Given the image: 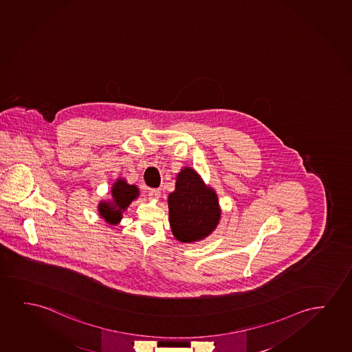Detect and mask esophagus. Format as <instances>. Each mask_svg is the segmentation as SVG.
<instances>
[{
	"mask_svg": "<svg viewBox=\"0 0 352 352\" xmlns=\"http://www.w3.org/2000/svg\"><path fill=\"white\" fill-rule=\"evenodd\" d=\"M160 196H161L160 190H157V188H150L149 197L151 198V199H159Z\"/></svg>",
	"mask_w": 352,
	"mask_h": 352,
	"instance_id": "34e87169",
	"label": "esophagus"
}]
</instances>
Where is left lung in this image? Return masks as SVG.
Segmentation results:
<instances>
[{"label": "left lung", "instance_id": "8db88e82", "mask_svg": "<svg viewBox=\"0 0 352 352\" xmlns=\"http://www.w3.org/2000/svg\"><path fill=\"white\" fill-rule=\"evenodd\" d=\"M169 222L182 243L201 241L217 228L220 209L217 193L206 188L192 168L178 174L175 191L168 196Z\"/></svg>", "mask_w": 352, "mask_h": 352}]
</instances>
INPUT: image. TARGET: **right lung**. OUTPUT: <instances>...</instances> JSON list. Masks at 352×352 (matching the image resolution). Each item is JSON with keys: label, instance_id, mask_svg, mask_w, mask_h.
Here are the masks:
<instances>
[{"label": "right lung", "instance_id": "obj_1", "mask_svg": "<svg viewBox=\"0 0 352 352\" xmlns=\"http://www.w3.org/2000/svg\"><path fill=\"white\" fill-rule=\"evenodd\" d=\"M135 185H129L124 179H119L111 188L113 199L111 202H101L98 212L107 222L116 225L120 221L121 212L125 210L137 196L140 195Z\"/></svg>", "mask_w": 352, "mask_h": 352}]
</instances>
